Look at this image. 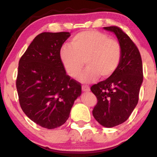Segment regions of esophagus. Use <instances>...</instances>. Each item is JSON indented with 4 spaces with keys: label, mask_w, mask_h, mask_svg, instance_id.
I'll return each mask as SVG.
<instances>
[{
    "label": "esophagus",
    "mask_w": 157,
    "mask_h": 157,
    "mask_svg": "<svg viewBox=\"0 0 157 157\" xmlns=\"http://www.w3.org/2000/svg\"><path fill=\"white\" fill-rule=\"evenodd\" d=\"M82 91H86V92H87V91H90V88L89 86L84 85V86H82Z\"/></svg>",
    "instance_id": "34e87169"
}]
</instances>
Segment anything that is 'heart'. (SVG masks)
I'll return each instance as SVG.
<instances>
[{"label":"heart","instance_id":"obj_1","mask_svg":"<svg viewBox=\"0 0 157 157\" xmlns=\"http://www.w3.org/2000/svg\"><path fill=\"white\" fill-rule=\"evenodd\" d=\"M60 58L66 71L71 77L80 73L85 63L88 67L80 75L81 81L93 82L99 77L108 78L117 70L122 60L120 43L95 30L84 31L74 36L71 46L64 45Z\"/></svg>","mask_w":157,"mask_h":157}]
</instances>
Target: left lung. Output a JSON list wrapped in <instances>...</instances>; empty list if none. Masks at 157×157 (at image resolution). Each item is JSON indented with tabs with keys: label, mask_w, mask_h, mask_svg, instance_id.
<instances>
[{
	"label": "left lung",
	"mask_w": 157,
	"mask_h": 157,
	"mask_svg": "<svg viewBox=\"0 0 157 157\" xmlns=\"http://www.w3.org/2000/svg\"><path fill=\"white\" fill-rule=\"evenodd\" d=\"M104 29L116 35L122 48V60L113 75L91 87L97 99L92 113L100 125L112 128L126 121L137 105L143 71L138 48L127 34L118 26Z\"/></svg>",
	"instance_id": "left-lung-1"
}]
</instances>
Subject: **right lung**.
Instances as JSON below:
<instances>
[{
    "instance_id": "obj_1",
    "label": "right lung",
    "mask_w": 157,
    "mask_h": 157,
    "mask_svg": "<svg viewBox=\"0 0 157 157\" xmlns=\"http://www.w3.org/2000/svg\"><path fill=\"white\" fill-rule=\"evenodd\" d=\"M69 32H43L36 36L19 60L16 80L21 109L36 124L48 129L63 125L81 84L66 75L60 50Z\"/></svg>"
}]
</instances>
